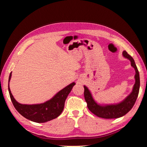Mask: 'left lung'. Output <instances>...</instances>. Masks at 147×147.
<instances>
[{"mask_svg": "<svg viewBox=\"0 0 147 147\" xmlns=\"http://www.w3.org/2000/svg\"><path fill=\"white\" fill-rule=\"evenodd\" d=\"M123 56L131 61V65L136 70V83L134 84V88H133L132 92L131 93L130 95H129L126 97L125 100H123L120 104L117 105H106L104 107L100 106L97 104L94 99H92L91 93L90 91L88 90L87 87L84 86V99H85L87 103L88 108L93 114H94L98 117L105 119H113L121 117L129 112L133 107L137 100L140 88L139 72L135 64L134 60L133 59L132 57L129 55L127 54V53L126 51H123Z\"/></svg>", "mask_w": 147, "mask_h": 147, "instance_id": "left-lung-1", "label": "left lung"}]
</instances>
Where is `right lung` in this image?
<instances>
[{"instance_id":"1","label":"right lung","mask_w":147,"mask_h":147,"mask_svg":"<svg viewBox=\"0 0 147 147\" xmlns=\"http://www.w3.org/2000/svg\"><path fill=\"white\" fill-rule=\"evenodd\" d=\"M11 77V72L8 79V91L13 105L22 116L36 123H45L59 117L64 109L67 97L75 84V83L70 84L57 92L51 99L43 104L23 105L16 102L11 94L9 88Z\"/></svg>"}]
</instances>
